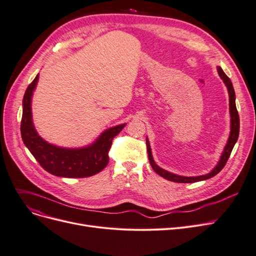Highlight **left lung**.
Returning a JSON list of instances; mask_svg holds the SVG:
<instances>
[{"instance_id": "left-lung-1", "label": "left lung", "mask_w": 256, "mask_h": 256, "mask_svg": "<svg viewBox=\"0 0 256 256\" xmlns=\"http://www.w3.org/2000/svg\"><path fill=\"white\" fill-rule=\"evenodd\" d=\"M218 73L220 75V77L223 80L224 84H226L227 88H228V93H229V108H230V117H231V130H230V135H229V139L227 141L226 146L224 148L223 154L220 156V159L218 163V165L216 168L211 170L209 174H203V176H178L174 174H172L168 170H164L163 168H159V166L154 163V159H152V150H150V142L146 138V148H148V159H150V163L152 165V170L157 172L159 176L165 178L168 181H172V182H176V183H194V182H198V181H203V180H207L210 179V178L214 176L216 174H218L224 168V166L226 165L230 154L233 150V146L238 141V134H240V117H238V113L236 110V92L234 88H233L232 82L230 80L229 77L224 73V71L222 70L220 66H218Z\"/></svg>"}]
</instances>
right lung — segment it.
<instances>
[{"instance_id":"obj_1","label":"right lung","mask_w":256,"mask_h":256,"mask_svg":"<svg viewBox=\"0 0 256 256\" xmlns=\"http://www.w3.org/2000/svg\"><path fill=\"white\" fill-rule=\"evenodd\" d=\"M38 74L28 86L23 98L20 134L24 144L46 172L64 178H86L102 172L108 163V150L113 139L126 124L104 130L91 146L82 148H62L52 146L38 136L32 122L31 97Z\"/></svg>"}]
</instances>
